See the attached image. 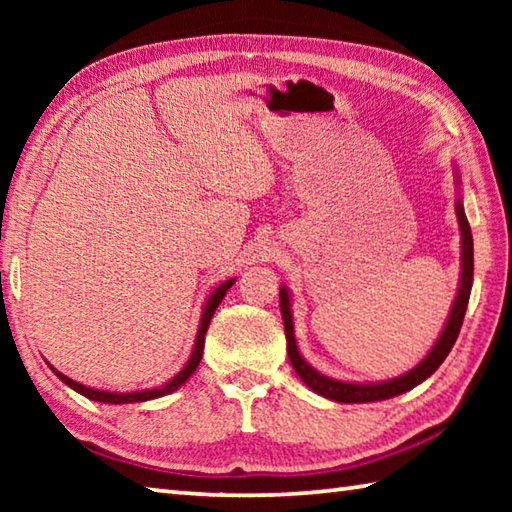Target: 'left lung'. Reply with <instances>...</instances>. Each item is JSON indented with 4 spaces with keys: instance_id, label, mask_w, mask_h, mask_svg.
<instances>
[{
    "instance_id": "left-lung-1",
    "label": "left lung",
    "mask_w": 512,
    "mask_h": 512,
    "mask_svg": "<svg viewBox=\"0 0 512 512\" xmlns=\"http://www.w3.org/2000/svg\"><path fill=\"white\" fill-rule=\"evenodd\" d=\"M456 183H458V176H456ZM456 216H458V225H461V284H458L456 300L452 305V311H449L445 329H443V334H440V339L436 341V345H433L431 352L418 363V366L406 372V375H402V377H395L391 381H379V384H350V381H339V379L320 375L318 370L311 368L309 363L300 357L298 345H296V334H293L289 291L280 289V311H282V320H284V332H287L289 361H291L293 370L298 372V377L305 381L311 391L327 397V400L343 402V404L379 402V400H388V397H395V395L411 391V388L422 384L424 379L431 377L433 372L438 370V366L445 361L449 350L454 348L458 332H461L467 302H470L472 277H474V241H472V230H470V223H467L461 198L456 201Z\"/></svg>"
}]
</instances>
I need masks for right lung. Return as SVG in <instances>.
<instances>
[{
    "instance_id": "right-lung-1",
    "label": "right lung",
    "mask_w": 512,
    "mask_h": 512,
    "mask_svg": "<svg viewBox=\"0 0 512 512\" xmlns=\"http://www.w3.org/2000/svg\"><path fill=\"white\" fill-rule=\"evenodd\" d=\"M237 280L232 277V280H225L223 284H219V287L214 289V293L210 298H207L205 302V309H203V316H201V325H198V334H196V343H194V350H192V357H189V361L185 363V368L178 372L176 377H173L171 381H167V384L160 386V388H151V391H135V393H110V391H97V388H88L79 384V381L69 379L67 375H63V372H58L56 368H51L58 375L60 381H65V384L69 388H74L76 393H81L85 397H90V400L94 402H103V404H131V402H146V400H155V397H162V395H169L173 391H178L180 386L185 384V381L194 375V370L198 368V363H201V357H203V345H205V332L207 327H210V320L214 316L216 307L221 305V300L225 293H228V289L235 284Z\"/></svg>"
}]
</instances>
